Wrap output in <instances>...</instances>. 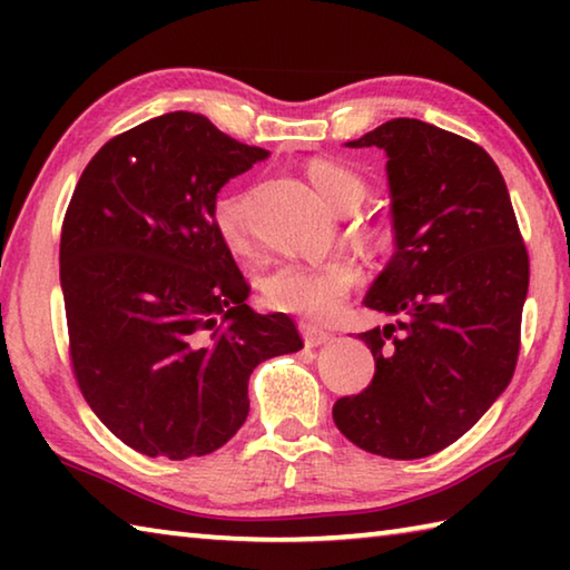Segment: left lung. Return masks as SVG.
I'll return each instance as SVG.
<instances>
[{"mask_svg": "<svg viewBox=\"0 0 570 570\" xmlns=\"http://www.w3.org/2000/svg\"><path fill=\"white\" fill-rule=\"evenodd\" d=\"M198 112L105 142L60 238L70 360L100 422L148 458L208 455L248 417L258 364L302 350L286 314H256L216 224V196L264 160Z\"/></svg>", "mask_w": 570, "mask_h": 570, "instance_id": "8db88e82", "label": "left lung"}]
</instances>
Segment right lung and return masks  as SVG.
Segmentation results:
<instances>
[{
	"mask_svg": "<svg viewBox=\"0 0 570 570\" xmlns=\"http://www.w3.org/2000/svg\"><path fill=\"white\" fill-rule=\"evenodd\" d=\"M346 146L387 160L394 250L364 296L377 312L362 334L374 377L336 400L332 417L372 455L428 458L465 435L513 377L528 250L503 176L472 140L397 118Z\"/></svg>",
	"mask_w": 570,
	"mask_h": 570,
	"instance_id": "right-lung-1",
	"label": "right lung"
}]
</instances>
